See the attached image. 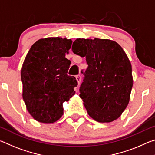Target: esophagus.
Returning <instances> with one entry per match:
<instances>
[{
    "label": "esophagus",
    "instance_id": "34e87169",
    "mask_svg": "<svg viewBox=\"0 0 155 155\" xmlns=\"http://www.w3.org/2000/svg\"><path fill=\"white\" fill-rule=\"evenodd\" d=\"M75 77H76V79H77V81L78 83V85H79L80 83H81V76L80 75H77Z\"/></svg>",
    "mask_w": 155,
    "mask_h": 155
}]
</instances>
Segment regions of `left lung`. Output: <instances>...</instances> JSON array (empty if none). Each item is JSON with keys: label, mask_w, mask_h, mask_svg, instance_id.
Listing matches in <instances>:
<instances>
[{"label": "left lung", "mask_w": 155, "mask_h": 155, "mask_svg": "<svg viewBox=\"0 0 155 155\" xmlns=\"http://www.w3.org/2000/svg\"><path fill=\"white\" fill-rule=\"evenodd\" d=\"M72 51L88 65L80 97L90 116L98 122L116 120L127 108L133 81L132 67L118 44L107 39H77Z\"/></svg>", "instance_id": "1"}]
</instances>
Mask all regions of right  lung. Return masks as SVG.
Here are the masks:
<instances>
[{
  "instance_id": "add662e5",
  "label": "right lung",
  "mask_w": 155,
  "mask_h": 155,
  "mask_svg": "<svg viewBox=\"0 0 155 155\" xmlns=\"http://www.w3.org/2000/svg\"><path fill=\"white\" fill-rule=\"evenodd\" d=\"M72 41L47 38L34 43L21 70L22 97L29 114L37 121L53 123L64 114L63 103L74 95L76 78L68 76L71 61L65 53Z\"/></svg>"
}]
</instances>
